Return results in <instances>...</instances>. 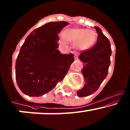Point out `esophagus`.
<instances>
[{
	"instance_id": "34e87169",
	"label": "esophagus",
	"mask_w": 130,
	"mask_h": 130,
	"mask_svg": "<svg viewBox=\"0 0 130 130\" xmlns=\"http://www.w3.org/2000/svg\"><path fill=\"white\" fill-rule=\"evenodd\" d=\"M74 58H75V60H77L78 59V58L77 55H76L74 56Z\"/></svg>"
}]
</instances>
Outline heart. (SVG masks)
<instances>
[{
	"label": "heart",
	"instance_id": "obj_1",
	"mask_svg": "<svg viewBox=\"0 0 130 130\" xmlns=\"http://www.w3.org/2000/svg\"><path fill=\"white\" fill-rule=\"evenodd\" d=\"M62 37L65 42L75 44L76 49L85 51L93 46L97 40L98 34L93 30L70 28L63 31Z\"/></svg>",
	"mask_w": 130,
	"mask_h": 130
}]
</instances>
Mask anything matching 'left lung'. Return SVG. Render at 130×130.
<instances>
[{"mask_svg": "<svg viewBox=\"0 0 130 130\" xmlns=\"http://www.w3.org/2000/svg\"><path fill=\"white\" fill-rule=\"evenodd\" d=\"M98 33L96 43L90 50L83 51L78 58L83 63L82 72L85 84L77 91L80 97L95 93L106 78L110 65L111 49L110 42L100 28L95 27Z\"/></svg>", "mask_w": 130, "mask_h": 130, "instance_id": "left-lung-1", "label": "left lung"}]
</instances>
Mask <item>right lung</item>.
I'll return each instance as SVG.
<instances>
[{"label": "right lung", "mask_w": 130, "mask_h": 130, "mask_svg": "<svg viewBox=\"0 0 130 130\" xmlns=\"http://www.w3.org/2000/svg\"><path fill=\"white\" fill-rule=\"evenodd\" d=\"M69 24L52 22L34 30L26 38L15 63V77L20 90L30 96L50 91L63 79L74 61L73 54L58 50V34Z\"/></svg>", "instance_id": "add662e5"}]
</instances>
